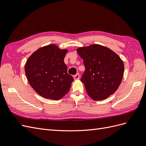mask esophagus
<instances>
[{"label":"esophagus","instance_id":"obj_1","mask_svg":"<svg viewBox=\"0 0 146 146\" xmlns=\"http://www.w3.org/2000/svg\"><path fill=\"white\" fill-rule=\"evenodd\" d=\"M74 80H78L80 78V74L77 73L76 75H75V76H74Z\"/></svg>","mask_w":146,"mask_h":146}]
</instances>
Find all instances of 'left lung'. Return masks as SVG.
Here are the masks:
<instances>
[{"label":"left lung","instance_id":"obj_1","mask_svg":"<svg viewBox=\"0 0 146 146\" xmlns=\"http://www.w3.org/2000/svg\"><path fill=\"white\" fill-rule=\"evenodd\" d=\"M77 52L85 67L81 82L88 96L94 100H102L114 93L124 71V65L119 56L100 44L79 47Z\"/></svg>","mask_w":146,"mask_h":146}]
</instances>
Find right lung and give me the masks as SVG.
I'll return each mask as SVG.
<instances>
[{
    "mask_svg": "<svg viewBox=\"0 0 146 146\" xmlns=\"http://www.w3.org/2000/svg\"><path fill=\"white\" fill-rule=\"evenodd\" d=\"M68 49L55 44L39 48L25 65L27 80L37 93L46 99L60 100L68 93L74 80L64 62Z\"/></svg>",
    "mask_w": 146,
    "mask_h": 146,
    "instance_id": "obj_1",
    "label": "right lung"
}]
</instances>
